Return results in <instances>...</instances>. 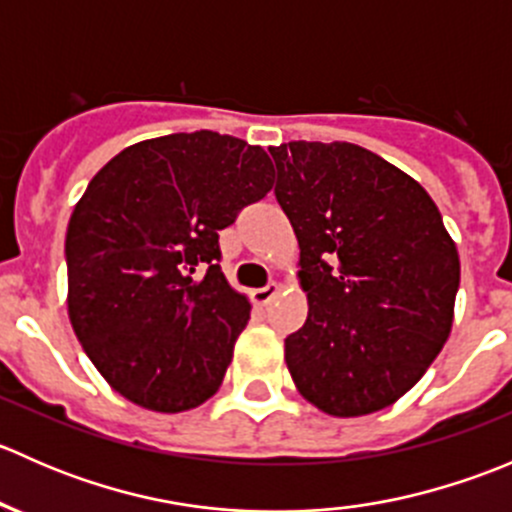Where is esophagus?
Segmentation results:
<instances>
[{"label":"esophagus","mask_w":512,"mask_h":512,"mask_svg":"<svg viewBox=\"0 0 512 512\" xmlns=\"http://www.w3.org/2000/svg\"><path fill=\"white\" fill-rule=\"evenodd\" d=\"M277 294H280V285H277V282H270L267 287L255 289V292H252V299H255V304L265 307V304H270Z\"/></svg>","instance_id":"esophagus-1"}]
</instances>
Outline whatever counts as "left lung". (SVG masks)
<instances>
[{
	"label": "left lung",
	"mask_w": 512,
	"mask_h": 512,
	"mask_svg": "<svg viewBox=\"0 0 512 512\" xmlns=\"http://www.w3.org/2000/svg\"><path fill=\"white\" fill-rule=\"evenodd\" d=\"M270 153L309 302L304 327L285 339L294 386L329 416L386 409L451 334L456 242L431 195L366 148L292 141Z\"/></svg>",
	"instance_id": "1"
}]
</instances>
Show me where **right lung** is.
Here are the masks:
<instances>
[{"label":"right lung","mask_w":512,"mask_h":512,"mask_svg":"<svg viewBox=\"0 0 512 512\" xmlns=\"http://www.w3.org/2000/svg\"><path fill=\"white\" fill-rule=\"evenodd\" d=\"M275 183L272 160L215 131L123 148L66 230L69 319L123 399L180 414L223 384L250 299L220 270L218 232Z\"/></svg>","instance_id":"1"}]
</instances>
